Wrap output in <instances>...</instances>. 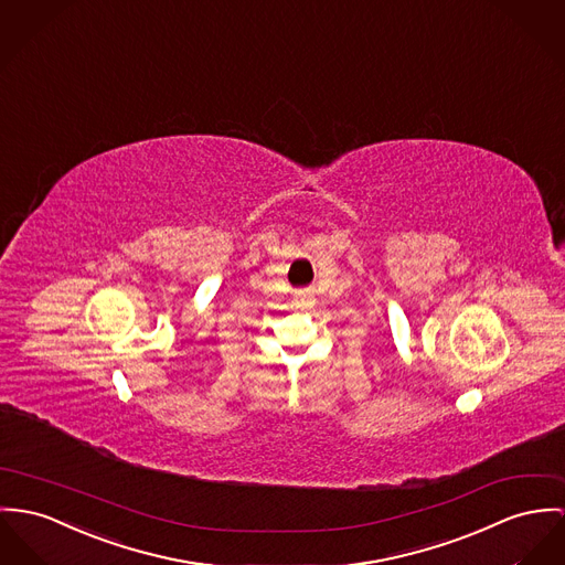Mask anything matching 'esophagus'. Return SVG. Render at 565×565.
<instances>
[{
	"label": "esophagus",
	"mask_w": 565,
	"mask_h": 565,
	"mask_svg": "<svg viewBox=\"0 0 565 565\" xmlns=\"http://www.w3.org/2000/svg\"><path fill=\"white\" fill-rule=\"evenodd\" d=\"M313 303H316V297H313L311 290H301V292L295 295V305L299 309H309V307H313Z\"/></svg>",
	"instance_id": "1"
}]
</instances>
